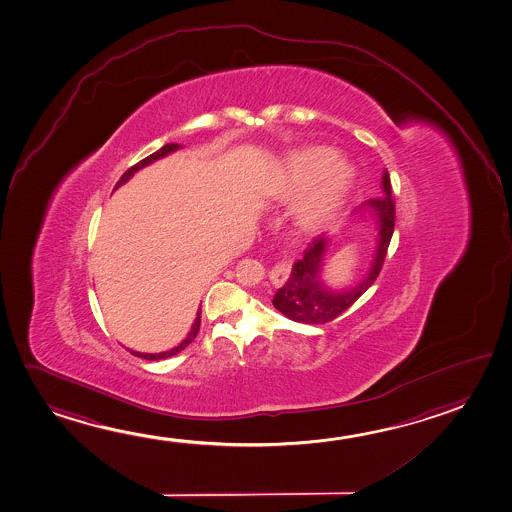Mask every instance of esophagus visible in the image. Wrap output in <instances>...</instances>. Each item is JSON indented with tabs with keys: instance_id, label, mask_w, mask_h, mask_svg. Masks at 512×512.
<instances>
[{
	"instance_id": "34e87169",
	"label": "esophagus",
	"mask_w": 512,
	"mask_h": 512,
	"mask_svg": "<svg viewBox=\"0 0 512 512\" xmlns=\"http://www.w3.org/2000/svg\"><path fill=\"white\" fill-rule=\"evenodd\" d=\"M291 275V262H280L275 268L269 271V280L275 287H282L287 282V278Z\"/></svg>"
}]
</instances>
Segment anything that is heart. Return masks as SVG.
<instances>
[{
  "instance_id": "heart-1",
  "label": "heart",
  "mask_w": 512,
  "mask_h": 512,
  "mask_svg": "<svg viewBox=\"0 0 512 512\" xmlns=\"http://www.w3.org/2000/svg\"><path fill=\"white\" fill-rule=\"evenodd\" d=\"M353 178L355 173L348 160L332 157L327 148H307L285 159L282 193L296 196L306 191L296 209V221L300 227L314 230L343 207Z\"/></svg>"
}]
</instances>
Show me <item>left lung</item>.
<instances>
[{
	"label": "left lung",
	"mask_w": 512,
	"mask_h": 512,
	"mask_svg": "<svg viewBox=\"0 0 512 512\" xmlns=\"http://www.w3.org/2000/svg\"><path fill=\"white\" fill-rule=\"evenodd\" d=\"M353 216L369 218L375 225V252L368 271L353 284L339 289L332 287L323 278L332 237L328 234L318 235L307 246L302 259L294 262L291 277L287 278L284 287H280L273 298L275 309L280 310L285 318L305 325L328 323L343 314L344 310L350 309L377 280L394 230V202L387 169L382 173V196L362 203L361 207L353 210Z\"/></svg>",
	"instance_id": "8db88e82"
}]
</instances>
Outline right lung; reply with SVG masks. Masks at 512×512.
Masks as SVG:
<instances>
[{"instance_id": "obj_1", "label": "right lung", "mask_w": 512, "mask_h": 512, "mask_svg": "<svg viewBox=\"0 0 512 512\" xmlns=\"http://www.w3.org/2000/svg\"><path fill=\"white\" fill-rule=\"evenodd\" d=\"M182 146L180 144H166V146H162L159 151H155L153 155H150V157H146V159L141 160V162H137L135 166H132V168L128 169L126 171L125 175L121 176L119 178L118 184H116V187L114 189H118V187H121V185L126 184L132 176L139 171V169L146 168V166H150V164H153L155 160L164 159V157H168L169 153H173V151L180 150ZM202 309H198V312H196V318H194L193 327H191V330H189V334H187V337H185L184 341L182 343L178 344V346H175V348H171V350H168V352H160V353H143V352H135V350H130V352L134 353L135 357H141V359H146V361H160V359H168V357H171V355H176V353L182 352V350H185L189 344L193 343L194 337L198 336V330H200V323H202Z\"/></svg>"}]
</instances>
